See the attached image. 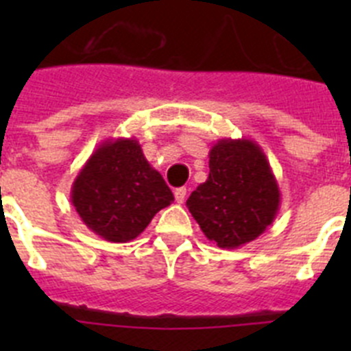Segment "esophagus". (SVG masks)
I'll return each instance as SVG.
<instances>
[{
	"label": "esophagus",
	"instance_id": "34e87169",
	"mask_svg": "<svg viewBox=\"0 0 351 351\" xmlns=\"http://www.w3.org/2000/svg\"><path fill=\"white\" fill-rule=\"evenodd\" d=\"M173 197H176V202L182 204L186 198V188H178V190L173 191Z\"/></svg>",
	"mask_w": 351,
	"mask_h": 351
}]
</instances>
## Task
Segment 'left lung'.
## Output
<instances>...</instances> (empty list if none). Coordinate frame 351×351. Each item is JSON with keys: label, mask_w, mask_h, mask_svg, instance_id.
<instances>
[{"label": "left lung", "mask_w": 351, "mask_h": 351, "mask_svg": "<svg viewBox=\"0 0 351 351\" xmlns=\"http://www.w3.org/2000/svg\"><path fill=\"white\" fill-rule=\"evenodd\" d=\"M280 204V186L262 147L251 138H219L209 151V178L186 206L209 241L237 250L267 230Z\"/></svg>", "instance_id": "left-lung-1"}]
</instances>
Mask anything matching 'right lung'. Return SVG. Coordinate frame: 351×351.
<instances>
[{"mask_svg": "<svg viewBox=\"0 0 351 351\" xmlns=\"http://www.w3.org/2000/svg\"><path fill=\"white\" fill-rule=\"evenodd\" d=\"M70 200L89 230L108 243H128L173 202V195L137 138L121 137L93 151L71 184Z\"/></svg>", "mask_w": 351, "mask_h": 351, "instance_id": "1", "label": "right lung"}]
</instances>
